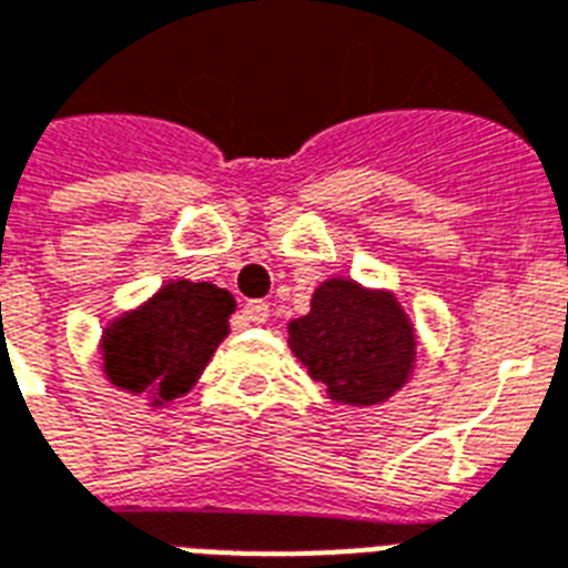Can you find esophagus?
<instances>
[{
  "mask_svg": "<svg viewBox=\"0 0 568 568\" xmlns=\"http://www.w3.org/2000/svg\"><path fill=\"white\" fill-rule=\"evenodd\" d=\"M243 316H246V322H255V325H261V322H266V316H270V305H266V302H261V298H255V302H246V305H243Z\"/></svg>",
  "mask_w": 568,
  "mask_h": 568,
  "instance_id": "1",
  "label": "esophagus"
}]
</instances>
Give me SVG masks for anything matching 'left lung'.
<instances>
[{"instance_id": "left-lung-1", "label": "left lung", "mask_w": 568, "mask_h": 568, "mask_svg": "<svg viewBox=\"0 0 568 568\" xmlns=\"http://www.w3.org/2000/svg\"><path fill=\"white\" fill-rule=\"evenodd\" d=\"M410 322L396 298L355 281L331 278L313 293L311 313L290 322V348L331 398L375 405L407 381L413 363Z\"/></svg>"}]
</instances>
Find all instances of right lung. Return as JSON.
<instances>
[{
    "mask_svg": "<svg viewBox=\"0 0 568 568\" xmlns=\"http://www.w3.org/2000/svg\"><path fill=\"white\" fill-rule=\"evenodd\" d=\"M231 311L234 298L225 290L172 281L104 337L108 378L129 393L155 396L158 405L179 398L229 334Z\"/></svg>",
    "mask_w": 568,
    "mask_h": 568,
    "instance_id": "right-lung-1",
    "label": "right lung"
}]
</instances>
